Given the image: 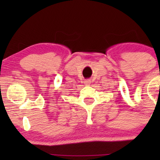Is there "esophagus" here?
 <instances>
[{
    "label": "esophagus",
    "mask_w": 160,
    "mask_h": 160,
    "mask_svg": "<svg viewBox=\"0 0 160 160\" xmlns=\"http://www.w3.org/2000/svg\"><path fill=\"white\" fill-rule=\"evenodd\" d=\"M83 83H84V84H86V85H89L90 83H91V80H86L84 82H83Z\"/></svg>",
    "instance_id": "34e87169"
}]
</instances>
